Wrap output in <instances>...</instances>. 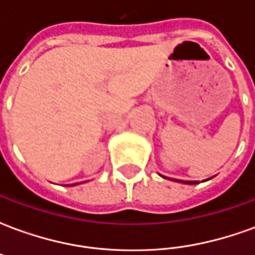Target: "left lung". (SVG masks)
Masks as SVG:
<instances>
[{"label": "left lung", "instance_id": "left-lung-1", "mask_svg": "<svg viewBox=\"0 0 255 255\" xmlns=\"http://www.w3.org/2000/svg\"><path fill=\"white\" fill-rule=\"evenodd\" d=\"M171 180H173V179H171ZM175 182L177 183H186V184H197L198 182H182V180H175Z\"/></svg>", "mask_w": 255, "mask_h": 255}]
</instances>
